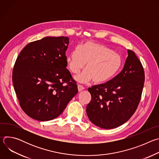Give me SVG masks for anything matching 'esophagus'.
Wrapping results in <instances>:
<instances>
[{"mask_svg": "<svg viewBox=\"0 0 159 159\" xmlns=\"http://www.w3.org/2000/svg\"><path fill=\"white\" fill-rule=\"evenodd\" d=\"M77 88H78V90H79V92H81L82 90H83L84 89V87L82 86V85H77Z\"/></svg>", "mask_w": 159, "mask_h": 159, "instance_id": "34e87169", "label": "esophagus"}]
</instances>
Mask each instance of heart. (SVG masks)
Instances as JSON below:
<instances>
[{"label": "heart", "instance_id": "b5f03b06", "mask_svg": "<svg viewBox=\"0 0 159 159\" xmlns=\"http://www.w3.org/2000/svg\"><path fill=\"white\" fill-rule=\"evenodd\" d=\"M69 70L77 73L85 66L82 72L74 78L80 83L94 80L98 84L106 83L115 78L122 66V58L104 44L87 41L76 47L66 57Z\"/></svg>", "mask_w": 159, "mask_h": 159}]
</instances>
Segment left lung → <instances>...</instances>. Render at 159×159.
I'll return each instance as SVG.
<instances>
[{"instance_id":"obj_1","label":"left lung","mask_w":159,"mask_h":159,"mask_svg":"<svg viewBox=\"0 0 159 159\" xmlns=\"http://www.w3.org/2000/svg\"><path fill=\"white\" fill-rule=\"evenodd\" d=\"M145 81L143 66L135 53L128 50L123 69L110 81L89 88L91 101L86 107L93 124L112 129L126 123L140 102Z\"/></svg>"}]
</instances>
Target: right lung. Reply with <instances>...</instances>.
I'll use <instances>...</instances> for the list:
<instances>
[{"label": "right lung", "mask_w": 159, "mask_h": 159, "mask_svg": "<svg viewBox=\"0 0 159 159\" xmlns=\"http://www.w3.org/2000/svg\"><path fill=\"white\" fill-rule=\"evenodd\" d=\"M69 43L68 37L47 36L27 44L17 58L12 71L14 89L22 109L34 120L57 118L78 93L65 69Z\"/></svg>", "instance_id": "right-lung-1"}]
</instances>
